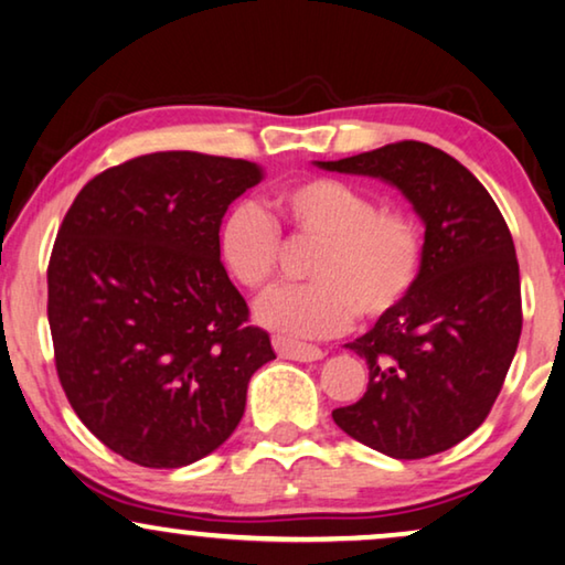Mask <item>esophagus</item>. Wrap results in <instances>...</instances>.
I'll use <instances>...</instances> for the list:
<instances>
[{
    "mask_svg": "<svg viewBox=\"0 0 565 565\" xmlns=\"http://www.w3.org/2000/svg\"><path fill=\"white\" fill-rule=\"evenodd\" d=\"M273 347L277 354L285 359H296V362H318V359H323V351L313 347V343H300V341L275 337Z\"/></svg>",
    "mask_w": 565,
    "mask_h": 565,
    "instance_id": "obj_1",
    "label": "esophagus"
}]
</instances>
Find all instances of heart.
Here are the masks:
<instances>
[{
  "label": "heart",
  "instance_id": "heart-1",
  "mask_svg": "<svg viewBox=\"0 0 565 565\" xmlns=\"http://www.w3.org/2000/svg\"><path fill=\"white\" fill-rule=\"evenodd\" d=\"M292 232L321 242L308 285L275 288L257 302V321L290 339H323L349 329L354 310L380 318L395 310L420 273L423 242L397 209H377L362 188L339 178H306L275 191ZM216 249L236 285L263 290L280 257V232L255 203H236L216 232Z\"/></svg>",
  "mask_w": 565,
  "mask_h": 565
}]
</instances>
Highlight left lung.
<instances>
[{
  "label": "left lung",
  "instance_id": "8db88e82",
  "mask_svg": "<svg viewBox=\"0 0 565 565\" xmlns=\"http://www.w3.org/2000/svg\"><path fill=\"white\" fill-rule=\"evenodd\" d=\"M321 170L395 185L425 226L420 273L395 310L347 343L370 384L333 423L392 459H425L492 411L522 331L512 234L473 173L438 147L403 140Z\"/></svg>",
  "mask_w": 565,
  "mask_h": 565
}]
</instances>
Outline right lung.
Here are the masks:
<instances>
[{
	"mask_svg": "<svg viewBox=\"0 0 565 565\" xmlns=\"http://www.w3.org/2000/svg\"><path fill=\"white\" fill-rule=\"evenodd\" d=\"M255 162L188 150L104 170L65 214L47 265L55 370L81 423L150 469H178L232 436L267 331L218 259L228 203Z\"/></svg>",
	"mask_w": 565,
	"mask_h": 565,
	"instance_id": "add662e5",
	"label": "right lung"
}]
</instances>
